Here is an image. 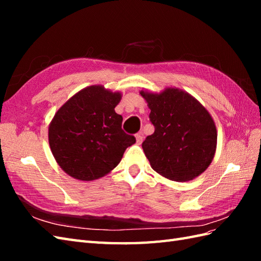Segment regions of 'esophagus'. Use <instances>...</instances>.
I'll return each mask as SVG.
<instances>
[{"instance_id":"1","label":"esophagus","mask_w":261,"mask_h":261,"mask_svg":"<svg viewBox=\"0 0 261 261\" xmlns=\"http://www.w3.org/2000/svg\"><path fill=\"white\" fill-rule=\"evenodd\" d=\"M136 140H137L138 145H141V142H142V140H143V136H142L141 132H140V134H137V135H136Z\"/></svg>"}]
</instances>
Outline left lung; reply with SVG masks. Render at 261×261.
I'll list each match as a JSON object with an SVG mask.
<instances>
[{
    "mask_svg": "<svg viewBox=\"0 0 261 261\" xmlns=\"http://www.w3.org/2000/svg\"><path fill=\"white\" fill-rule=\"evenodd\" d=\"M150 109L154 132L142 142L151 168L174 181H188L204 173L216 150L218 131L208 111L191 94L176 87L140 91Z\"/></svg>",
    "mask_w": 261,
    "mask_h": 261,
    "instance_id": "obj_1",
    "label": "left lung"
}]
</instances>
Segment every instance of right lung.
<instances>
[{
	"mask_svg": "<svg viewBox=\"0 0 261 261\" xmlns=\"http://www.w3.org/2000/svg\"><path fill=\"white\" fill-rule=\"evenodd\" d=\"M121 98V92L87 86L55 113L48 129L49 146L66 174L85 181L101 178L136 142L134 136L122 130L123 119L115 113Z\"/></svg>",
	"mask_w": 261,
	"mask_h": 261,
	"instance_id": "right-lung-1",
	"label": "right lung"
}]
</instances>
